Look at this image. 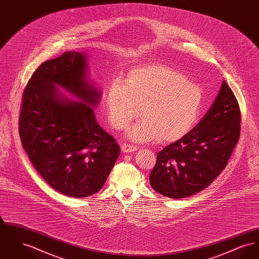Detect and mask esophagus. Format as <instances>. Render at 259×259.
Wrapping results in <instances>:
<instances>
[{"instance_id":"obj_1","label":"esophagus","mask_w":259,"mask_h":259,"mask_svg":"<svg viewBox=\"0 0 259 259\" xmlns=\"http://www.w3.org/2000/svg\"><path fill=\"white\" fill-rule=\"evenodd\" d=\"M121 149H122V151L123 152H132V151H135L137 150V148H136L135 146H133V145H129V144H123L122 146H121Z\"/></svg>"}]
</instances>
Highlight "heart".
<instances>
[{
  "mask_svg": "<svg viewBox=\"0 0 259 259\" xmlns=\"http://www.w3.org/2000/svg\"><path fill=\"white\" fill-rule=\"evenodd\" d=\"M203 89L185 74L164 65H148L130 71L124 83L112 80L106 93L111 125L123 129L139 115L144 119L128 130L135 142L157 140L170 144L183 139L197 123Z\"/></svg>",
  "mask_w": 259,
  "mask_h": 259,
  "instance_id": "obj_1",
  "label": "heart"
}]
</instances>
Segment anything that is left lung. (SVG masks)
Returning a JSON list of instances; mask_svg holds the SVG:
<instances>
[{
    "instance_id": "left-lung-1",
    "label": "left lung",
    "mask_w": 259,
    "mask_h": 259,
    "mask_svg": "<svg viewBox=\"0 0 259 259\" xmlns=\"http://www.w3.org/2000/svg\"><path fill=\"white\" fill-rule=\"evenodd\" d=\"M240 133V107L233 91L223 81L201 121L183 139L157 153L149 175L151 187L172 199L200 192L224 170Z\"/></svg>"
}]
</instances>
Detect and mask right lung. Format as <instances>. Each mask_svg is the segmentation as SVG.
Wrapping results in <instances>:
<instances>
[{"label":"right lung","mask_w":259,"mask_h":259,"mask_svg":"<svg viewBox=\"0 0 259 259\" xmlns=\"http://www.w3.org/2000/svg\"><path fill=\"white\" fill-rule=\"evenodd\" d=\"M87 61L75 51L44 62L24 88L19 134L30 160L49 185L67 196L83 198L103 187L119 147L99 126L89 105L100 93L85 82ZM54 84L83 103L61 100Z\"/></svg>","instance_id":"obj_1"}]
</instances>
